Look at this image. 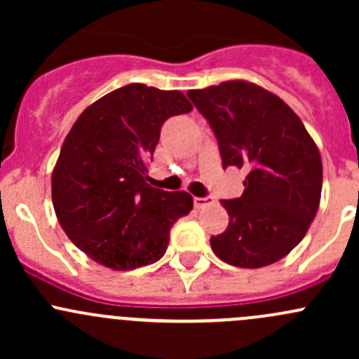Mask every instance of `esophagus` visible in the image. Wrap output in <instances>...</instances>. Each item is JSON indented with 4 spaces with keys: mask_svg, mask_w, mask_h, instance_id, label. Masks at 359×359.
<instances>
[{
    "mask_svg": "<svg viewBox=\"0 0 359 359\" xmlns=\"http://www.w3.org/2000/svg\"><path fill=\"white\" fill-rule=\"evenodd\" d=\"M212 203H213V198H200V196L194 198V206H196V208H205L206 205H212Z\"/></svg>",
    "mask_w": 359,
    "mask_h": 359,
    "instance_id": "34e87169",
    "label": "esophagus"
}]
</instances>
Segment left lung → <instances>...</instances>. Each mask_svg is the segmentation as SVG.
I'll return each instance as SVG.
<instances>
[{
  "instance_id": "left-lung-1",
  "label": "left lung",
  "mask_w": 359,
  "mask_h": 359,
  "mask_svg": "<svg viewBox=\"0 0 359 359\" xmlns=\"http://www.w3.org/2000/svg\"><path fill=\"white\" fill-rule=\"evenodd\" d=\"M187 95L212 126L224 168L248 170L241 198L220 201L229 224L210 238L213 253L248 269L278 262L302 241L320 206L316 144L299 116L255 83L234 79Z\"/></svg>"
}]
</instances>
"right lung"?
<instances>
[{
	"mask_svg": "<svg viewBox=\"0 0 359 359\" xmlns=\"http://www.w3.org/2000/svg\"><path fill=\"white\" fill-rule=\"evenodd\" d=\"M193 111L179 90L121 86L79 114L52 172V201L69 240L114 271L165 255L170 229L193 210L186 191L151 187L147 159L163 123Z\"/></svg>",
	"mask_w": 359,
	"mask_h": 359,
	"instance_id": "obj_1",
	"label": "right lung"
}]
</instances>
